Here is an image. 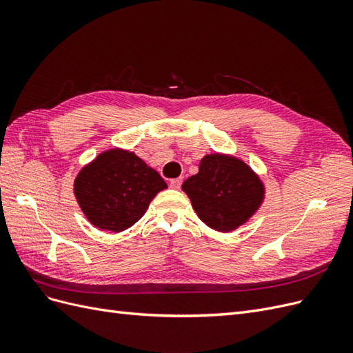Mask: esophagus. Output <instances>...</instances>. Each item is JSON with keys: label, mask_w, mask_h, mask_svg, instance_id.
<instances>
[{"label": "esophagus", "mask_w": 353, "mask_h": 353, "mask_svg": "<svg viewBox=\"0 0 353 353\" xmlns=\"http://www.w3.org/2000/svg\"><path fill=\"white\" fill-rule=\"evenodd\" d=\"M181 184H183V178H175V179L170 181V187L175 188V190L181 188Z\"/></svg>", "instance_id": "1"}]
</instances>
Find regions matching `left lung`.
Listing matches in <instances>:
<instances>
[{
    "mask_svg": "<svg viewBox=\"0 0 353 353\" xmlns=\"http://www.w3.org/2000/svg\"><path fill=\"white\" fill-rule=\"evenodd\" d=\"M183 191L197 216L219 232L244 225L261 209L266 193L261 176L228 153L203 156L199 172L184 181Z\"/></svg>",
    "mask_w": 353,
    "mask_h": 353,
    "instance_id": "8db88e82",
    "label": "left lung"
}]
</instances>
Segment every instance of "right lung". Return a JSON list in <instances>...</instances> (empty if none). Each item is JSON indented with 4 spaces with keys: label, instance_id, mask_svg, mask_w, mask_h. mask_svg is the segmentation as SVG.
Segmentation results:
<instances>
[{
    "label": "right lung",
    "instance_id": "add662e5",
    "mask_svg": "<svg viewBox=\"0 0 353 353\" xmlns=\"http://www.w3.org/2000/svg\"><path fill=\"white\" fill-rule=\"evenodd\" d=\"M168 188L157 170L134 152L113 147L82 166L73 194L95 228L122 232L140 221L152 200Z\"/></svg>",
    "mask_w": 353,
    "mask_h": 353
}]
</instances>
